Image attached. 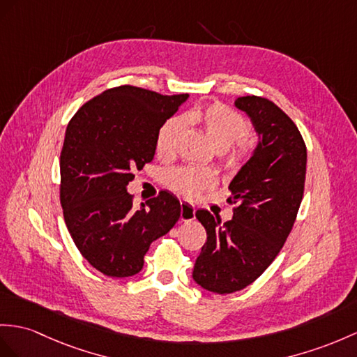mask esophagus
Wrapping results in <instances>:
<instances>
[{"instance_id": "34e87169", "label": "esophagus", "mask_w": 357, "mask_h": 357, "mask_svg": "<svg viewBox=\"0 0 357 357\" xmlns=\"http://www.w3.org/2000/svg\"><path fill=\"white\" fill-rule=\"evenodd\" d=\"M195 218V207L186 199L180 202V220L181 221H192Z\"/></svg>"}]
</instances>
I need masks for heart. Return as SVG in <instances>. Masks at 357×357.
<instances>
[{"instance_id": "b5f03b06", "label": "heart", "mask_w": 357, "mask_h": 357, "mask_svg": "<svg viewBox=\"0 0 357 357\" xmlns=\"http://www.w3.org/2000/svg\"><path fill=\"white\" fill-rule=\"evenodd\" d=\"M183 120L202 128L215 151H227L236 142L225 159L230 167H236L248 155L250 145L245 139H242L248 132L247 119L224 104L215 102L211 106L190 110L183 115V118L172 116L165 121L159 128L158 137H155V151L162 158H168L176 150V142L185 127ZM165 181L177 192L186 197H194L202 189L212 186L215 183V176L207 169L177 168L165 174Z\"/></svg>"}]
</instances>
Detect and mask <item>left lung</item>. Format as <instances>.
I'll return each mask as SVG.
<instances>
[{
    "label": "left lung",
    "instance_id": "left-lung-1",
    "mask_svg": "<svg viewBox=\"0 0 357 357\" xmlns=\"http://www.w3.org/2000/svg\"><path fill=\"white\" fill-rule=\"evenodd\" d=\"M234 106L250 118L259 137L250 159L230 181L233 218L198 208L207 241L192 279L203 289L231 294L247 288L280 253L304 192L307 151L297 126L273 101L239 97Z\"/></svg>",
    "mask_w": 357,
    "mask_h": 357
}]
</instances>
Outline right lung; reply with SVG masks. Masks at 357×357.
<instances>
[{
    "label": "right lung",
    "instance_id": "obj_1",
    "mask_svg": "<svg viewBox=\"0 0 357 357\" xmlns=\"http://www.w3.org/2000/svg\"><path fill=\"white\" fill-rule=\"evenodd\" d=\"M189 98L135 86L104 91L69 121L60 153V203L74 244L109 277H132L151 242L180 218L178 198L162 190L133 208V171L153 160L160 126Z\"/></svg>",
    "mask_w": 357,
    "mask_h": 357
}]
</instances>
